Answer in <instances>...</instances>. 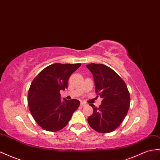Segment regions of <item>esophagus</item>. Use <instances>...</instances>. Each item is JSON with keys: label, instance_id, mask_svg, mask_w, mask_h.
I'll return each instance as SVG.
<instances>
[{"label": "esophagus", "instance_id": "1", "mask_svg": "<svg viewBox=\"0 0 160 160\" xmlns=\"http://www.w3.org/2000/svg\"><path fill=\"white\" fill-rule=\"evenodd\" d=\"M87 104H86V103H85V102H81V104H80V106H81V107H83V106H86Z\"/></svg>", "mask_w": 160, "mask_h": 160}]
</instances>
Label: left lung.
I'll list each match as a JSON object with an SVG mask.
<instances>
[{
  "label": "left lung",
  "mask_w": 160,
  "mask_h": 160,
  "mask_svg": "<svg viewBox=\"0 0 160 160\" xmlns=\"http://www.w3.org/2000/svg\"><path fill=\"white\" fill-rule=\"evenodd\" d=\"M86 67L93 75L96 92L102 98L99 108L90 104L93 113L88 117V123L97 132H110L120 126L127 114L131 100L127 85L104 64L92 63Z\"/></svg>",
  "instance_id": "left-lung-1"
}]
</instances>
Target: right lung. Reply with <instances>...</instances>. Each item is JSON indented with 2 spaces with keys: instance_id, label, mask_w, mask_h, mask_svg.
<instances>
[{
  "instance_id": "1",
  "label": "right lung",
  "mask_w": 160,
  "mask_h": 160,
  "mask_svg": "<svg viewBox=\"0 0 160 160\" xmlns=\"http://www.w3.org/2000/svg\"><path fill=\"white\" fill-rule=\"evenodd\" d=\"M81 64L54 63L43 69L32 81L28 95L30 112L36 122L48 131L63 128L78 108V100L60 98V91L65 90L68 81Z\"/></svg>"
}]
</instances>
